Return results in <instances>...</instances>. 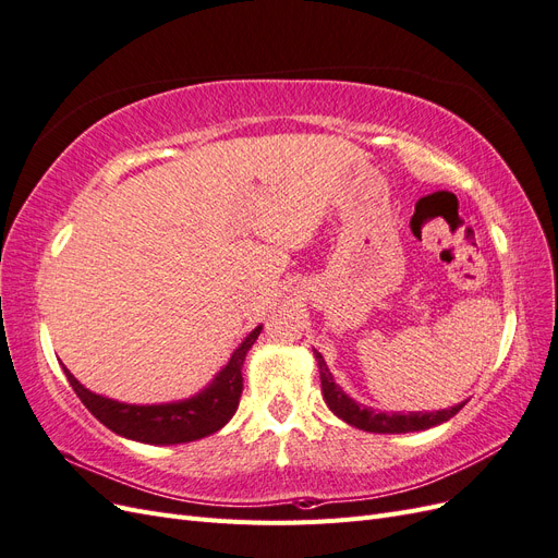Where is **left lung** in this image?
<instances>
[{"instance_id": "left-lung-1", "label": "left lung", "mask_w": 558, "mask_h": 558, "mask_svg": "<svg viewBox=\"0 0 558 558\" xmlns=\"http://www.w3.org/2000/svg\"><path fill=\"white\" fill-rule=\"evenodd\" d=\"M316 361H318V373H320V388H324V398L326 404L332 410V414L347 421L349 426L361 428L367 433H414V430H424L430 426L442 424V421H449L453 414H459L465 402L456 404L451 410L442 412H410V414H384V412H373L367 408H361V404L353 402L340 386L335 384L332 375L328 373V365L320 356L318 351Z\"/></svg>"}]
</instances>
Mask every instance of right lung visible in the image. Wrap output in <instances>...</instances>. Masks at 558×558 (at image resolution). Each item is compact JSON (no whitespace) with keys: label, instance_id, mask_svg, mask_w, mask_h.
<instances>
[{"label":"right lung","instance_id":"add662e5","mask_svg":"<svg viewBox=\"0 0 558 558\" xmlns=\"http://www.w3.org/2000/svg\"><path fill=\"white\" fill-rule=\"evenodd\" d=\"M260 326L253 330L242 347L232 353L230 363L216 381L199 396L172 402V404H125L102 396L90 393L83 388L70 369L64 367L66 381L72 384L74 393L86 404L88 412L105 424L109 430L130 437V440L146 445H181L207 437L223 428L234 414L242 396V365L246 351L258 340Z\"/></svg>","mask_w":558,"mask_h":558}]
</instances>
